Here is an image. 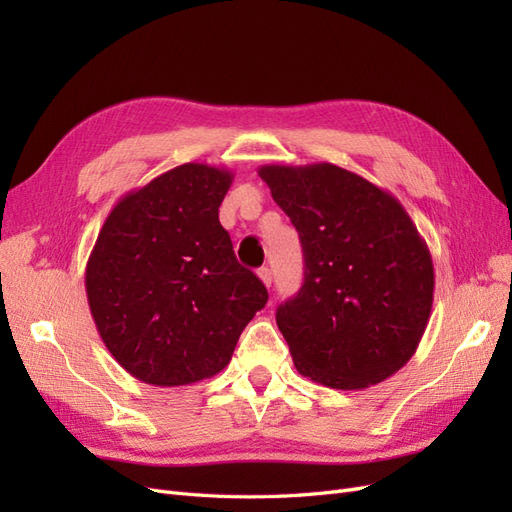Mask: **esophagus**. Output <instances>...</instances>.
<instances>
[{
  "label": "esophagus",
  "mask_w": 512,
  "mask_h": 512,
  "mask_svg": "<svg viewBox=\"0 0 512 512\" xmlns=\"http://www.w3.org/2000/svg\"><path fill=\"white\" fill-rule=\"evenodd\" d=\"M258 277H260L262 284H265L267 288L271 286V282H273V273H271V269H269V267H260V269H258Z\"/></svg>",
  "instance_id": "obj_1"
}]
</instances>
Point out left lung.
Listing matches in <instances>:
<instances>
[{
  "label": "left lung",
  "instance_id": "1",
  "mask_svg": "<svg viewBox=\"0 0 512 512\" xmlns=\"http://www.w3.org/2000/svg\"><path fill=\"white\" fill-rule=\"evenodd\" d=\"M299 232L305 277L277 307L301 376L359 391L404 367L427 329L433 262L399 200L329 162L258 168Z\"/></svg>",
  "mask_w": 512,
  "mask_h": 512
}]
</instances>
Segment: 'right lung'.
<instances>
[{"label": "right lung", "instance_id": "add662e5", "mask_svg": "<svg viewBox=\"0 0 512 512\" xmlns=\"http://www.w3.org/2000/svg\"><path fill=\"white\" fill-rule=\"evenodd\" d=\"M232 179L181 164L128 192L100 228L87 301L104 346L136 380L183 386L220 374L269 299L218 218Z\"/></svg>", "mask_w": 512, "mask_h": 512}]
</instances>
